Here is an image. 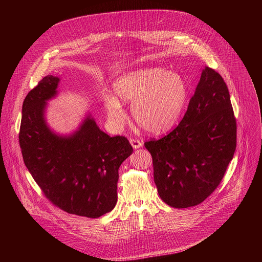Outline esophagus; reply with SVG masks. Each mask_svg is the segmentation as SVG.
Masks as SVG:
<instances>
[{
	"mask_svg": "<svg viewBox=\"0 0 262 262\" xmlns=\"http://www.w3.org/2000/svg\"><path fill=\"white\" fill-rule=\"evenodd\" d=\"M129 142H130V144H132V146H133L134 149H138V148H141V147L143 146V143H142V141H140V140L130 139Z\"/></svg>",
	"mask_w": 262,
	"mask_h": 262,
	"instance_id": "esophagus-1",
	"label": "esophagus"
}]
</instances>
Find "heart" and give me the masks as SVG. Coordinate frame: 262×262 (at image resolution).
I'll use <instances>...</instances> for the list:
<instances>
[{
	"label": "heart",
	"instance_id": "b5f03b06",
	"mask_svg": "<svg viewBox=\"0 0 262 262\" xmlns=\"http://www.w3.org/2000/svg\"><path fill=\"white\" fill-rule=\"evenodd\" d=\"M115 96L104 97L110 124L121 128L126 120L121 103L130 104L134 121L154 135L167 133L180 119L188 98V88L180 74L161 67L126 72L113 83Z\"/></svg>",
	"mask_w": 262,
	"mask_h": 262
}]
</instances>
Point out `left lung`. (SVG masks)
<instances>
[{"instance_id":"obj_1","label":"left lung","mask_w":262,"mask_h":262,"mask_svg":"<svg viewBox=\"0 0 262 262\" xmlns=\"http://www.w3.org/2000/svg\"><path fill=\"white\" fill-rule=\"evenodd\" d=\"M144 145L165 203L186 208L203 202L222 181L236 148V120L220 74L205 66L177 127Z\"/></svg>"}]
</instances>
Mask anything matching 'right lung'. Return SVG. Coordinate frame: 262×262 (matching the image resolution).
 Masks as SVG:
<instances>
[{"label": "right lung", "mask_w": 262, "mask_h": 262, "mask_svg": "<svg viewBox=\"0 0 262 262\" xmlns=\"http://www.w3.org/2000/svg\"><path fill=\"white\" fill-rule=\"evenodd\" d=\"M59 82L45 77L24 100L18 136L23 159L53 204L71 214L99 217L117 203L118 169L133 147L125 137L100 130L90 114L70 135L53 132L46 108Z\"/></svg>", "instance_id": "obj_1"}]
</instances>
